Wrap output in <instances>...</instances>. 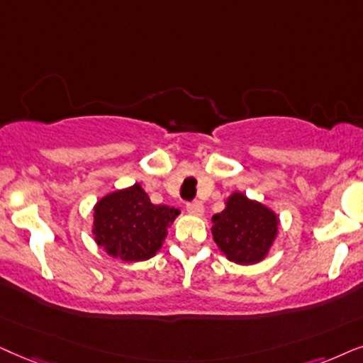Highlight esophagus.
<instances>
[{
    "instance_id": "1",
    "label": "esophagus",
    "mask_w": 363,
    "mask_h": 363,
    "mask_svg": "<svg viewBox=\"0 0 363 363\" xmlns=\"http://www.w3.org/2000/svg\"><path fill=\"white\" fill-rule=\"evenodd\" d=\"M187 212L192 216H202L204 214V206H202L201 201H192V202H187Z\"/></svg>"
}]
</instances>
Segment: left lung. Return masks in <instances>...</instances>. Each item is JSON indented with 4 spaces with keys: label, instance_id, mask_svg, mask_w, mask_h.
Returning a JSON list of instances; mask_svg holds the SVG:
<instances>
[{
    "label": "left lung",
    "instance_id": "obj_1",
    "mask_svg": "<svg viewBox=\"0 0 363 363\" xmlns=\"http://www.w3.org/2000/svg\"><path fill=\"white\" fill-rule=\"evenodd\" d=\"M212 235L217 247L232 262L257 264L265 259L279 230V217L267 206L234 192L225 209L212 217Z\"/></svg>",
    "mask_w": 363,
    "mask_h": 363
}]
</instances>
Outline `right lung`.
Returning a JSON list of instances; mask_svg holds the SVG:
<instances>
[{"label": "right lung", "instance_id": "add662e5", "mask_svg": "<svg viewBox=\"0 0 363 363\" xmlns=\"http://www.w3.org/2000/svg\"><path fill=\"white\" fill-rule=\"evenodd\" d=\"M179 209L154 206L141 184L114 191L94 206L93 234L99 247L124 262L147 260L162 247Z\"/></svg>", "mask_w": 363, "mask_h": 363}]
</instances>
